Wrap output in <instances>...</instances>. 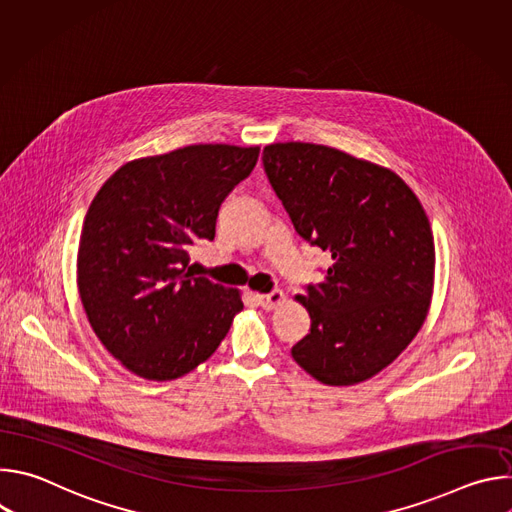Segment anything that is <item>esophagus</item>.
I'll return each mask as SVG.
<instances>
[{"instance_id":"obj_1","label":"esophagus","mask_w":512,"mask_h":512,"mask_svg":"<svg viewBox=\"0 0 512 512\" xmlns=\"http://www.w3.org/2000/svg\"><path fill=\"white\" fill-rule=\"evenodd\" d=\"M257 302L263 310H273V308H277L285 302V296H283L281 289H273V291H269V294H259Z\"/></svg>"}]
</instances>
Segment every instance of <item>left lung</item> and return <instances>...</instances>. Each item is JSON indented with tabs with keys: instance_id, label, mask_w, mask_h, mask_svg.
<instances>
[{
	"instance_id": "1",
	"label": "left lung",
	"mask_w": 512,
	"mask_h": 512,
	"mask_svg": "<svg viewBox=\"0 0 512 512\" xmlns=\"http://www.w3.org/2000/svg\"><path fill=\"white\" fill-rule=\"evenodd\" d=\"M263 168L298 235L332 255L298 296L312 326L291 356L324 385L375 377L429 310L435 247L421 202L395 172L328 145L271 143Z\"/></svg>"
}]
</instances>
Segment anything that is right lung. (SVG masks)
Masks as SVG:
<instances>
[{
  "label": "right lung",
  "mask_w": 512,
  "mask_h": 512,
  "mask_svg": "<svg viewBox=\"0 0 512 512\" xmlns=\"http://www.w3.org/2000/svg\"><path fill=\"white\" fill-rule=\"evenodd\" d=\"M259 148L198 143L121 166L93 198L77 255L79 296L101 344L133 375L194 371L243 310L239 289L190 273V247L212 241L218 208Z\"/></svg>",
  "instance_id": "add662e5"
}]
</instances>
